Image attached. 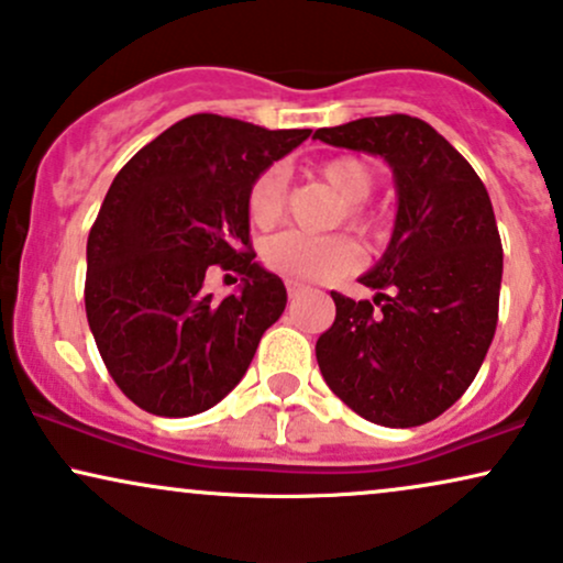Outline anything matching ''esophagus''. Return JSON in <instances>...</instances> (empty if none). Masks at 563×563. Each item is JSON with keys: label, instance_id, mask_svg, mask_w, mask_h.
Instances as JSON below:
<instances>
[{"label": "esophagus", "instance_id": "obj_1", "mask_svg": "<svg viewBox=\"0 0 563 563\" xmlns=\"http://www.w3.org/2000/svg\"><path fill=\"white\" fill-rule=\"evenodd\" d=\"M305 289V284L302 282H297V279H287V292H289V297H297Z\"/></svg>", "mask_w": 563, "mask_h": 563}]
</instances>
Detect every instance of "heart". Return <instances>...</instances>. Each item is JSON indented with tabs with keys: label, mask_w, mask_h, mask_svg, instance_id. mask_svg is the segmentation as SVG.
Instances as JSON below:
<instances>
[{
	"label": "heart",
	"mask_w": 563,
	"mask_h": 563,
	"mask_svg": "<svg viewBox=\"0 0 563 563\" xmlns=\"http://www.w3.org/2000/svg\"><path fill=\"white\" fill-rule=\"evenodd\" d=\"M321 177L344 200V217L350 224L371 229L365 200L376 187L373 166L357 156H339L321 164ZM284 211V175L279 169H266L255 177L247 192V217L255 227L266 229L279 221ZM263 261L279 274L297 279L329 282L346 274L360 263V250L344 234L331 238H310L302 232H279L263 245Z\"/></svg>",
	"instance_id": "heart-1"
}]
</instances>
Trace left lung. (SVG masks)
<instances>
[{
  "label": "left lung",
  "instance_id": "8db88e82",
  "mask_svg": "<svg viewBox=\"0 0 563 563\" xmlns=\"http://www.w3.org/2000/svg\"><path fill=\"white\" fill-rule=\"evenodd\" d=\"M313 137L380 156L397 185L391 240L360 276L376 297L331 292L336 318L316 342L318 367L360 418L422 426L467 391L496 334L504 250L488 190L418 117H363Z\"/></svg>",
  "mask_w": 563,
  "mask_h": 563
}]
</instances>
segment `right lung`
Returning a JSON list of instances; mask_svg holds the SVG:
<instances>
[{"label":"right lung","mask_w":563,"mask_h":563,"mask_svg":"<svg viewBox=\"0 0 563 563\" xmlns=\"http://www.w3.org/2000/svg\"><path fill=\"white\" fill-rule=\"evenodd\" d=\"M310 130L192 114L114 177L88 234L86 313L109 376L162 418L206 412L240 384L287 289L250 250V185ZM211 265L243 276L219 303Z\"/></svg>","instance_id":"obj_1"}]
</instances>
